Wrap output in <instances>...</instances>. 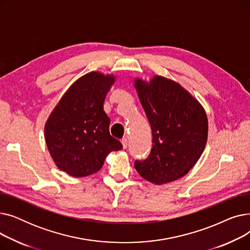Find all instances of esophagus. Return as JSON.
Here are the masks:
<instances>
[{
	"label": "esophagus",
	"mask_w": 250,
	"mask_h": 250,
	"mask_svg": "<svg viewBox=\"0 0 250 250\" xmlns=\"http://www.w3.org/2000/svg\"><path fill=\"white\" fill-rule=\"evenodd\" d=\"M122 144H123L124 149H126V148H127V139H126V138H124V139L122 140Z\"/></svg>",
	"instance_id": "esophagus-1"
}]
</instances>
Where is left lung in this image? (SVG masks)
<instances>
[{"instance_id": "left-lung-1", "label": "left lung", "mask_w": 250, "mask_h": 250, "mask_svg": "<svg viewBox=\"0 0 250 250\" xmlns=\"http://www.w3.org/2000/svg\"><path fill=\"white\" fill-rule=\"evenodd\" d=\"M135 88L150 123L152 150L135 161L138 173L155 185L177 180L198 162L208 140V117L202 104L180 84L154 76L135 79Z\"/></svg>"}]
</instances>
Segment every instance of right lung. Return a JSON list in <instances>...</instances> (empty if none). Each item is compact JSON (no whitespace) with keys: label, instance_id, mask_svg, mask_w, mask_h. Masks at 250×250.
<instances>
[{"label":"right lung","instance_id":"right-lung-1","mask_svg":"<svg viewBox=\"0 0 250 250\" xmlns=\"http://www.w3.org/2000/svg\"><path fill=\"white\" fill-rule=\"evenodd\" d=\"M115 76L90 72L75 81L51 111L44 125L46 146L56 165L74 177L101 169L111 151L123 149L110 136V118L103 110Z\"/></svg>","mask_w":250,"mask_h":250}]
</instances>
